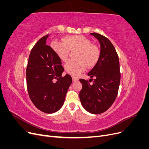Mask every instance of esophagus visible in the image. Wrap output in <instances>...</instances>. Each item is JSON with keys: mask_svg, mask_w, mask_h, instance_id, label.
Listing matches in <instances>:
<instances>
[{"mask_svg": "<svg viewBox=\"0 0 149 149\" xmlns=\"http://www.w3.org/2000/svg\"><path fill=\"white\" fill-rule=\"evenodd\" d=\"M72 79H73V81H78L79 80V79L78 78H76V77H73L72 78Z\"/></svg>", "mask_w": 149, "mask_h": 149, "instance_id": "esophagus-1", "label": "esophagus"}]
</instances>
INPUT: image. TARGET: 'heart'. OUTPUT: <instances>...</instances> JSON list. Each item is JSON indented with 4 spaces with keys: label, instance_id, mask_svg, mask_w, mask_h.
<instances>
[{
    "label": "heart",
    "instance_id": "1",
    "mask_svg": "<svg viewBox=\"0 0 149 149\" xmlns=\"http://www.w3.org/2000/svg\"><path fill=\"white\" fill-rule=\"evenodd\" d=\"M62 41L52 44L53 51L61 61L68 60L70 52L77 51L74 56L76 60H70L65 65L68 73L77 77L86 70V66L92 68L97 63L100 56V49L86 37L72 35L65 37Z\"/></svg>",
    "mask_w": 149,
    "mask_h": 149
}]
</instances>
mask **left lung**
Listing matches in <instances>:
<instances>
[{
    "label": "left lung",
    "instance_id": "8db88e82",
    "mask_svg": "<svg viewBox=\"0 0 149 149\" xmlns=\"http://www.w3.org/2000/svg\"><path fill=\"white\" fill-rule=\"evenodd\" d=\"M100 44L99 60L88 73L89 82L80 79L82 89L79 99L85 110L93 114L106 111L112 106L118 95L120 81L119 60L113 45L104 36L91 33Z\"/></svg>",
    "mask_w": 149,
    "mask_h": 149
}]
</instances>
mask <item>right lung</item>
Wrapping results in <instances>:
<instances>
[{
  "label": "right lung",
  "instance_id": "obj_1",
  "mask_svg": "<svg viewBox=\"0 0 149 149\" xmlns=\"http://www.w3.org/2000/svg\"><path fill=\"white\" fill-rule=\"evenodd\" d=\"M49 35L40 38L30 53L26 70L29 95L35 107L52 114L63 105L66 94L72 83L71 76H62L61 60L46 45Z\"/></svg>",
  "mask_w": 149,
  "mask_h": 149
}]
</instances>
